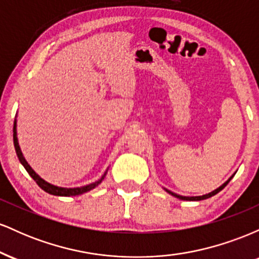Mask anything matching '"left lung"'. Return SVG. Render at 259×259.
I'll return each mask as SVG.
<instances>
[{
    "instance_id": "8db88e82",
    "label": "left lung",
    "mask_w": 259,
    "mask_h": 259,
    "mask_svg": "<svg viewBox=\"0 0 259 259\" xmlns=\"http://www.w3.org/2000/svg\"><path fill=\"white\" fill-rule=\"evenodd\" d=\"M234 175H235V173H234L233 175H231V177L229 178V179H228L227 181H225L224 184H222V185L219 186L218 189L213 190V191H212V192H209V194L202 195V196H181V195H178V194H175V192H171L170 190H167V189H164V190H165V191L168 192L169 195L174 196V197L179 198V200H183V201H201V200H206V198H209V197H212V196H214V195L218 194L219 191H222V190L224 189V187L228 185V184H229V181H230L231 179H233V178H234Z\"/></svg>"
}]
</instances>
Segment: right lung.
I'll return each mask as SVG.
<instances>
[{
    "label": "right lung",
    "mask_w": 259,
    "mask_h": 259,
    "mask_svg": "<svg viewBox=\"0 0 259 259\" xmlns=\"http://www.w3.org/2000/svg\"><path fill=\"white\" fill-rule=\"evenodd\" d=\"M13 142H14V148H16V152H17V156L18 158H19V162L22 163L23 167L26 169V171H28L29 175L36 181V184L38 186L41 187V189L44 190V191H46L47 194L50 195H55V196H64V197H68V196H78V195H82L85 194V192L90 191V190L95 189L96 186H99L101 183H102V180L105 179L107 171H108V168H107V170L103 173L102 177L100 178L99 180L95 181V183H91L89 184V185H85V186H80V187H61V186H56V185H52V184L47 183L46 180H44L42 178L40 177V175L35 173V170L32 169L30 165H29V163L26 162V159L24 158V156H23L22 153V150H20L19 147V142H18V136H17V118L14 119V125H13Z\"/></svg>",
    "instance_id": "obj_1"
}]
</instances>
